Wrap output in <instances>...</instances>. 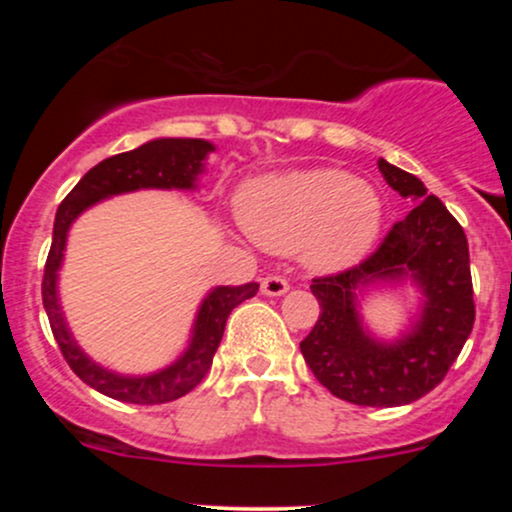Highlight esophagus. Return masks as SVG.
Here are the masks:
<instances>
[{
    "instance_id": "obj_1",
    "label": "esophagus",
    "mask_w": 512,
    "mask_h": 512,
    "mask_svg": "<svg viewBox=\"0 0 512 512\" xmlns=\"http://www.w3.org/2000/svg\"><path fill=\"white\" fill-rule=\"evenodd\" d=\"M289 291V281L281 274H269L262 279V293L264 296H281V293Z\"/></svg>"
}]
</instances>
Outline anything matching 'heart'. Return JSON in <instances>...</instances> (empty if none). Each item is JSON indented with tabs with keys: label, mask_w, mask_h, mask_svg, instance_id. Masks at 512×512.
Wrapping results in <instances>:
<instances>
[{
	"label": "heart",
	"mask_w": 512,
	"mask_h": 512,
	"mask_svg": "<svg viewBox=\"0 0 512 512\" xmlns=\"http://www.w3.org/2000/svg\"><path fill=\"white\" fill-rule=\"evenodd\" d=\"M240 221L274 252L305 250L315 267L356 262L378 238L383 204L368 182L334 168L296 170L252 182Z\"/></svg>",
	"instance_id": "b5f03b06"
}]
</instances>
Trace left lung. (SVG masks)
Wrapping results in <instances>:
<instances>
[{
    "label": "left lung",
    "mask_w": 512,
    "mask_h": 512,
    "mask_svg": "<svg viewBox=\"0 0 512 512\" xmlns=\"http://www.w3.org/2000/svg\"><path fill=\"white\" fill-rule=\"evenodd\" d=\"M380 173L402 197L419 204L392 223L366 260L342 272L315 276L310 291L320 317L301 351L308 368L334 397L358 407H402L443 383L474 327V289L469 245L462 226L438 197L426 195L416 175L380 158ZM411 273L427 293L417 330L385 347L360 330L355 286L370 278Z\"/></svg>",
    "instance_id": "8db88e82"
}]
</instances>
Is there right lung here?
Instances as JSON below:
<instances>
[{
	"mask_svg": "<svg viewBox=\"0 0 512 512\" xmlns=\"http://www.w3.org/2000/svg\"><path fill=\"white\" fill-rule=\"evenodd\" d=\"M209 151H214V146L204 139H154L139 149L110 156L98 166H93L84 178L76 182L74 190L62 199L60 209H57L52 245L43 274V305L48 310L50 330L55 334L57 346H60L69 368L93 390L120 399V402L163 404L195 390L204 380V375L209 373L211 358L219 349L231 310L255 296L260 284L250 281V284L219 286V289L211 291L199 308L190 349L178 363L161 370V373L146 375V378H122V375L108 373V370L88 361L84 351L69 337L67 325L62 320L55 281L64 243H67V231L81 211L103 197L139 190V187H180V190H187V187L195 185L197 173L202 170V161Z\"/></svg>",
	"mask_w": 512,
	"mask_h": 512,
	"instance_id": "obj_1",
	"label": "right lung"
}]
</instances>
